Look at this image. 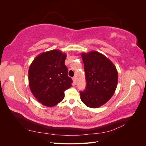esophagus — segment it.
Here are the masks:
<instances>
[{
	"instance_id": "34e87169",
	"label": "esophagus",
	"mask_w": 146,
	"mask_h": 146,
	"mask_svg": "<svg viewBox=\"0 0 146 146\" xmlns=\"http://www.w3.org/2000/svg\"><path fill=\"white\" fill-rule=\"evenodd\" d=\"M72 80H73L74 85H76V77H73L72 78Z\"/></svg>"
}]
</instances>
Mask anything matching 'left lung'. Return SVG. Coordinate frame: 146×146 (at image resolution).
<instances>
[{
    "label": "left lung",
    "mask_w": 146,
    "mask_h": 146,
    "mask_svg": "<svg viewBox=\"0 0 146 146\" xmlns=\"http://www.w3.org/2000/svg\"><path fill=\"white\" fill-rule=\"evenodd\" d=\"M86 86L80 99L87 107L96 108L111 98L116 91L118 74L116 66L107 57L97 51L81 54Z\"/></svg>",
    "instance_id": "left-lung-1"
}]
</instances>
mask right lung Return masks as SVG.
Returning a JSON list of instances; mask_svg holds the SVG:
<instances>
[{
	"instance_id": "add662e5",
	"label": "right lung",
	"mask_w": 146,
	"mask_h": 146,
	"mask_svg": "<svg viewBox=\"0 0 146 146\" xmlns=\"http://www.w3.org/2000/svg\"><path fill=\"white\" fill-rule=\"evenodd\" d=\"M66 55L58 50L42 52L32 61L29 69V87L42 105L52 107L64 98L65 90L71 87L64 64Z\"/></svg>"
}]
</instances>
